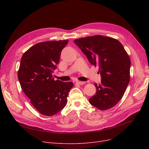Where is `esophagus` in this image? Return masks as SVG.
<instances>
[{
    "instance_id": "1",
    "label": "esophagus",
    "mask_w": 149,
    "mask_h": 149,
    "mask_svg": "<svg viewBox=\"0 0 149 149\" xmlns=\"http://www.w3.org/2000/svg\"><path fill=\"white\" fill-rule=\"evenodd\" d=\"M76 83L77 84H84V83H85V82L84 81H77V82H76Z\"/></svg>"
}]
</instances>
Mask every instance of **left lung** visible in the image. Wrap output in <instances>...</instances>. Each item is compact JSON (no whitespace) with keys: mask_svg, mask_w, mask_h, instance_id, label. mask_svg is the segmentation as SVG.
I'll use <instances>...</instances> for the list:
<instances>
[{"mask_svg":"<svg viewBox=\"0 0 149 149\" xmlns=\"http://www.w3.org/2000/svg\"><path fill=\"white\" fill-rule=\"evenodd\" d=\"M74 43L91 64L99 67L101 84H95L96 94L89 103L101 111L115 106L123 97L130 81V59L115 38L100 35L75 39Z\"/></svg>","mask_w":149,"mask_h":149,"instance_id":"8db88e82","label":"left lung"}]
</instances>
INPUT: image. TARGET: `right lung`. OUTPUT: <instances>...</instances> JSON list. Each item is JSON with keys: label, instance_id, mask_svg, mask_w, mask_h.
I'll return each mask as SVG.
<instances>
[{"label": "right lung", "instance_id": "add662e5", "mask_svg": "<svg viewBox=\"0 0 149 149\" xmlns=\"http://www.w3.org/2000/svg\"><path fill=\"white\" fill-rule=\"evenodd\" d=\"M68 40L47 41L31 47L21 58L18 79L25 94L41 114L53 116L67 104L72 82L54 80L53 70L57 68L62 49Z\"/></svg>", "mask_w": 149, "mask_h": 149}]
</instances>
